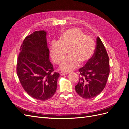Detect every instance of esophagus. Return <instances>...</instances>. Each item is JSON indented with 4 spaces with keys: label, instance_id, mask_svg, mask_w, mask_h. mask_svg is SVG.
Masks as SVG:
<instances>
[{
    "label": "esophagus",
    "instance_id": "obj_1",
    "mask_svg": "<svg viewBox=\"0 0 129 129\" xmlns=\"http://www.w3.org/2000/svg\"><path fill=\"white\" fill-rule=\"evenodd\" d=\"M68 73L66 72H61L60 73V75H67Z\"/></svg>",
    "mask_w": 129,
    "mask_h": 129
}]
</instances>
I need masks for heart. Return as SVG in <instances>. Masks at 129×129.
<instances>
[{
  "mask_svg": "<svg viewBox=\"0 0 129 129\" xmlns=\"http://www.w3.org/2000/svg\"><path fill=\"white\" fill-rule=\"evenodd\" d=\"M95 43L93 38L86 36L79 28L69 29L62 33L58 41H53L50 46V55L53 61L60 64L66 54L68 55L62 62L60 68L70 71L77 67L79 63L87 62L94 53Z\"/></svg>",
  "mask_w": 129,
  "mask_h": 129,
  "instance_id": "1",
  "label": "heart"
}]
</instances>
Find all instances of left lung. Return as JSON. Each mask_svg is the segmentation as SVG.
Here are the masks:
<instances>
[{"instance_id": "obj_1", "label": "left lung", "mask_w": 129, "mask_h": 129, "mask_svg": "<svg viewBox=\"0 0 129 129\" xmlns=\"http://www.w3.org/2000/svg\"><path fill=\"white\" fill-rule=\"evenodd\" d=\"M79 81L75 90L80 96L89 99L102 91L110 73L109 56L99 37L97 38L95 53L84 66L79 69Z\"/></svg>"}]
</instances>
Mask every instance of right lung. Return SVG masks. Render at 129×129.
Returning a JSON list of instances; mask_svg holds the SVG:
<instances>
[{"instance_id":"right-lung-1","label":"right lung","mask_w":129,"mask_h":129,"mask_svg":"<svg viewBox=\"0 0 129 129\" xmlns=\"http://www.w3.org/2000/svg\"><path fill=\"white\" fill-rule=\"evenodd\" d=\"M47 33L39 30L27 36L20 48L17 73L25 91L33 99L46 101L54 95L60 76L50 62Z\"/></svg>"}]
</instances>
